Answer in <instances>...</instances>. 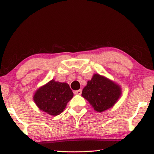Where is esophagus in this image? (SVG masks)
I'll return each mask as SVG.
<instances>
[{
    "label": "esophagus",
    "mask_w": 154,
    "mask_h": 154,
    "mask_svg": "<svg viewBox=\"0 0 154 154\" xmlns=\"http://www.w3.org/2000/svg\"><path fill=\"white\" fill-rule=\"evenodd\" d=\"M82 89L78 90H76V91H74V94H75L80 95V94H82Z\"/></svg>",
    "instance_id": "34e87169"
}]
</instances>
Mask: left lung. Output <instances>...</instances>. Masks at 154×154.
Here are the masks:
<instances>
[{
	"mask_svg": "<svg viewBox=\"0 0 154 154\" xmlns=\"http://www.w3.org/2000/svg\"><path fill=\"white\" fill-rule=\"evenodd\" d=\"M121 94L119 85L106 77L94 74L83 88L82 95L88 100L95 111L103 112L113 106Z\"/></svg>",
	"mask_w": 154,
	"mask_h": 154,
	"instance_id": "1",
	"label": "left lung"
}]
</instances>
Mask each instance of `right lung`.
Instances as JSON below:
<instances>
[{"mask_svg":"<svg viewBox=\"0 0 154 154\" xmlns=\"http://www.w3.org/2000/svg\"><path fill=\"white\" fill-rule=\"evenodd\" d=\"M72 97L69 84L51 80L36 91L33 98L41 110L56 116L64 111Z\"/></svg>","mask_w":154,"mask_h":154,"instance_id":"obj_1","label":"right lung"}]
</instances>
